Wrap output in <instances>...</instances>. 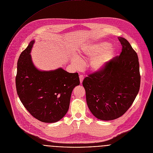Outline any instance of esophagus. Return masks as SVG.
<instances>
[{
    "label": "esophagus",
    "mask_w": 153,
    "mask_h": 153,
    "mask_svg": "<svg viewBox=\"0 0 153 153\" xmlns=\"http://www.w3.org/2000/svg\"><path fill=\"white\" fill-rule=\"evenodd\" d=\"M79 79H80V83H82V82H83V79H84L83 76V75H80V76H79Z\"/></svg>",
    "instance_id": "esophagus-1"
}]
</instances>
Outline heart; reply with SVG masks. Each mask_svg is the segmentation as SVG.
Masks as SVG:
<instances>
[{"mask_svg": "<svg viewBox=\"0 0 153 153\" xmlns=\"http://www.w3.org/2000/svg\"><path fill=\"white\" fill-rule=\"evenodd\" d=\"M110 46L108 42H100L89 44L82 48V55L91 58L89 61V67L92 71H103L113 59L116 49ZM73 62L77 68H79L82 64L81 60L78 57L74 59Z\"/></svg>", "mask_w": 153, "mask_h": 153, "instance_id": "b5f03b06", "label": "heart"}]
</instances>
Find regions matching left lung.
Returning a JSON list of instances; mask_svg holds the SVG:
<instances>
[{
    "label": "left lung",
    "mask_w": 153,
    "mask_h": 153,
    "mask_svg": "<svg viewBox=\"0 0 153 153\" xmlns=\"http://www.w3.org/2000/svg\"><path fill=\"white\" fill-rule=\"evenodd\" d=\"M122 51L101 72L84 79L86 102L92 114L101 120L116 119L130 108L137 96L141 82L137 52L129 42L119 37Z\"/></svg>",
    "instance_id": "obj_1"
}]
</instances>
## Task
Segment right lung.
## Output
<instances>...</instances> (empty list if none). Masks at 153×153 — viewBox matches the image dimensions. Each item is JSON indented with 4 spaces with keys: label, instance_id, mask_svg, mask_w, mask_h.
I'll use <instances>...</instances> for the list:
<instances>
[{
    "label": "right lung",
    "instance_id": "1",
    "mask_svg": "<svg viewBox=\"0 0 153 153\" xmlns=\"http://www.w3.org/2000/svg\"><path fill=\"white\" fill-rule=\"evenodd\" d=\"M34 42H30L18 60L17 94L34 118L44 123H55L68 110L72 91L80 85L79 74L62 68L49 71L37 68L30 54Z\"/></svg>",
    "mask_w": 153,
    "mask_h": 153
}]
</instances>
